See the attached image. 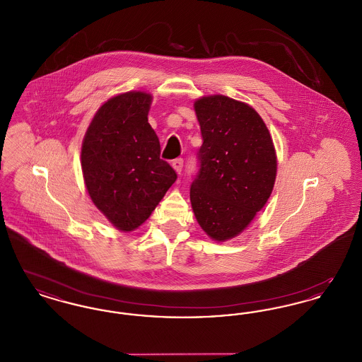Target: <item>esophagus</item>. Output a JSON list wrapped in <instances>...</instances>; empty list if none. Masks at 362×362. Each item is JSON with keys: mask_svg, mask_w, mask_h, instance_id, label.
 <instances>
[{"mask_svg": "<svg viewBox=\"0 0 362 362\" xmlns=\"http://www.w3.org/2000/svg\"><path fill=\"white\" fill-rule=\"evenodd\" d=\"M173 168L177 173H182V170H183V158H175L173 161Z\"/></svg>", "mask_w": 362, "mask_h": 362, "instance_id": "1", "label": "esophagus"}]
</instances>
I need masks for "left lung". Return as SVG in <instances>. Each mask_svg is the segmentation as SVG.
<instances>
[{
    "mask_svg": "<svg viewBox=\"0 0 362 362\" xmlns=\"http://www.w3.org/2000/svg\"><path fill=\"white\" fill-rule=\"evenodd\" d=\"M194 110L204 144L189 201L207 236L225 241L241 233L270 198L276 149L264 122L248 104L213 95L195 100Z\"/></svg>",
    "mask_w": 362,
    "mask_h": 362,
    "instance_id": "left-lung-1",
    "label": "left lung"
}]
</instances>
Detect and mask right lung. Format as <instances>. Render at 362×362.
Segmentation results:
<instances>
[{
	"label": "right lung",
	"mask_w": 362,
	"mask_h": 362,
	"mask_svg": "<svg viewBox=\"0 0 362 362\" xmlns=\"http://www.w3.org/2000/svg\"><path fill=\"white\" fill-rule=\"evenodd\" d=\"M152 95L132 90L108 99L90 122L81 146L88 194L123 232L144 224L176 180L160 158V141L148 122Z\"/></svg>",
	"instance_id": "right-lung-1"
}]
</instances>
